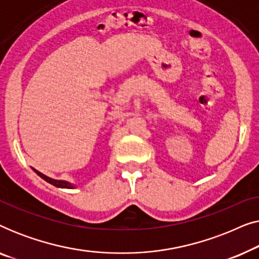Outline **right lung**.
Masks as SVG:
<instances>
[{
    "instance_id": "add662e5",
    "label": "right lung",
    "mask_w": 259,
    "mask_h": 259,
    "mask_svg": "<svg viewBox=\"0 0 259 259\" xmlns=\"http://www.w3.org/2000/svg\"><path fill=\"white\" fill-rule=\"evenodd\" d=\"M34 171L36 172L37 175L40 176L42 179H45L46 182L49 183V184H52V185H54V186H56V187H62V189H73V187H74L73 185H70L69 183L63 182V180H55V179H52V178H49V177H47V176L42 175V173L36 171V169H34Z\"/></svg>"
}]
</instances>
